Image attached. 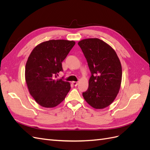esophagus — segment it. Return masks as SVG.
<instances>
[{"label":"esophagus","instance_id":"obj_1","mask_svg":"<svg viewBox=\"0 0 150 150\" xmlns=\"http://www.w3.org/2000/svg\"><path fill=\"white\" fill-rule=\"evenodd\" d=\"M72 84H73L74 86H76L78 84V82H76V81H72Z\"/></svg>","mask_w":150,"mask_h":150}]
</instances>
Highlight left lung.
<instances>
[{
  "label": "left lung",
  "mask_w": 150,
  "mask_h": 150,
  "mask_svg": "<svg viewBox=\"0 0 150 150\" xmlns=\"http://www.w3.org/2000/svg\"><path fill=\"white\" fill-rule=\"evenodd\" d=\"M78 45L91 73L83 96L90 106L103 109L115 100L121 87L122 67L115 51L98 38L81 40Z\"/></svg>",
  "instance_id": "1"
}]
</instances>
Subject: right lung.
I'll return each mask as SVG.
<instances>
[{"label":"right lung","instance_id":"obj_1","mask_svg":"<svg viewBox=\"0 0 150 150\" xmlns=\"http://www.w3.org/2000/svg\"><path fill=\"white\" fill-rule=\"evenodd\" d=\"M73 40H50L38 45L26 62L25 78L34 100L44 108H54L64 101L70 83L56 79L62 62L75 45Z\"/></svg>","mask_w":150,"mask_h":150}]
</instances>
